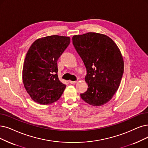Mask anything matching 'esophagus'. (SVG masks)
I'll return each mask as SVG.
<instances>
[{
  "label": "esophagus",
  "instance_id": "1",
  "mask_svg": "<svg viewBox=\"0 0 148 148\" xmlns=\"http://www.w3.org/2000/svg\"><path fill=\"white\" fill-rule=\"evenodd\" d=\"M69 82L70 84H76V82H77V81H69Z\"/></svg>",
  "mask_w": 148,
  "mask_h": 148
}]
</instances>
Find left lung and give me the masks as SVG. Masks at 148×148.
<instances>
[{
	"label": "left lung",
	"instance_id": "obj_1",
	"mask_svg": "<svg viewBox=\"0 0 148 148\" xmlns=\"http://www.w3.org/2000/svg\"><path fill=\"white\" fill-rule=\"evenodd\" d=\"M72 42L87 70L88 88L81 98L93 106L105 104L117 91L123 76L124 61L119 48L109 36L93 32L75 35Z\"/></svg>",
	"mask_w": 148,
	"mask_h": 148
}]
</instances>
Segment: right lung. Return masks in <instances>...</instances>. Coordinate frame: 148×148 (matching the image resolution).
I'll use <instances>...</instances> for the list:
<instances>
[{
  "mask_svg": "<svg viewBox=\"0 0 148 148\" xmlns=\"http://www.w3.org/2000/svg\"><path fill=\"white\" fill-rule=\"evenodd\" d=\"M70 42L69 37L53 35L38 39L29 47L23 62L22 80L34 101L46 105L61 97L66 86L58 78L57 61Z\"/></svg>",
  "mask_w": 148,
  "mask_h": 148,
  "instance_id": "right-lung-1",
  "label": "right lung"
}]
</instances>
